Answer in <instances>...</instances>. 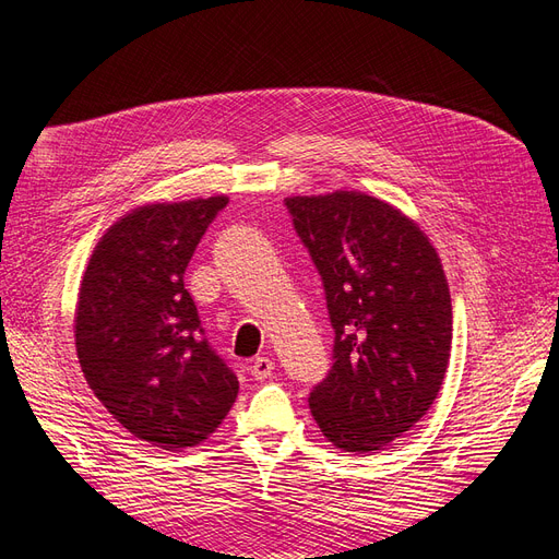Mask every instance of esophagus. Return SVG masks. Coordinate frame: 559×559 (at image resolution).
<instances>
[{
    "label": "esophagus",
    "instance_id": "34e87169",
    "mask_svg": "<svg viewBox=\"0 0 559 559\" xmlns=\"http://www.w3.org/2000/svg\"><path fill=\"white\" fill-rule=\"evenodd\" d=\"M273 370H275V364H273V359H267V357H257V359H251V364H249V376L253 380H267L270 376H273Z\"/></svg>",
    "mask_w": 559,
    "mask_h": 559
}]
</instances>
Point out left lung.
<instances>
[{"instance_id": "obj_1", "label": "left lung", "mask_w": 559, "mask_h": 559, "mask_svg": "<svg viewBox=\"0 0 559 559\" xmlns=\"http://www.w3.org/2000/svg\"><path fill=\"white\" fill-rule=\"evenodd\" d=\"M324 284L333 366L310 392L321 433L373 452L411 431L443 384L452 302L429 238L396 207L357 191L284 200Z\"/></svg>"}]
</instances>
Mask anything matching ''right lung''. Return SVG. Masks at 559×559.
Segmentation results:
<instances>
[{
    "label": "right lung",
    "instance_id": "add662e5",
    "mask_svg": "<svg viewBox=\"0 0 559 559\" xmlns=\"http://www.w3.org/2000/svg\"><path fill=\"white\" fill-rule=\"evenodd\" d=\"M226 195L146 205L97 242L81 282L76 354L93 394L163 450L193 448L222 425L238 378L200 326L183 270Z\"/></svg>",
    "mask_w": 559,
    "mask_h": 559
}]
</instances>
